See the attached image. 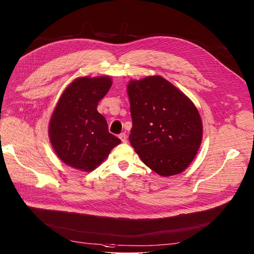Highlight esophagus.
Returning <instances> with one entry per match:
<instances>
[{"label":"esophagus","instance_id":"1","mask_svg":"<svg viewBox=\"0 0 254 254\" xmlns=\"http://www.w3.org/2000/svg\"><path fill=\"white\" fill-rule=\"evenodd\" d=\"M119 139L123 141L124 143H127V135H126V133H123V134H120L119 135Z\"/></svg>","mask_w":254,"mask_h":254}]
</instances>
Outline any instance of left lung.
Here are the masks:
<instances>
[{"mask_svg": "<svg viewBox=\"0 0 254 254\" xmlns=\"http://www.w3.org/2000/svg\"><path fill=\"white\" fill-rule=\"evenodd\" d=\"M127 91L133 120L130 145L159 175L182 173L202 141V120L196 106L161 75L130 80Z\"/></svg>", "mask_w": 254, "mask_h": 254, "instance_id": "8db88e82", "label": "left lung"}]
</instances>
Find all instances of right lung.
Returning a JSON list of instances; mask_svg holds the SVG:
<instances>
[{
  "instance_id": "add662e5",
  "label": "right lung",
  "mask_w": 254,
  "mask_h": 254,
  "mask_svg": "<svg viewBox=\"0 0 254 254\" xmlns=\"http://www.w3.org/2000/svg\"><path fill=\"white\" fill-rule=\"evenodd\" d=\"M112 86L109 75L80 76L62 92L49 124L51 144L58 158L69 167L94 170L120 144L109 133L106 118L97 105Z\"/></svg>"
}]
</instances>
